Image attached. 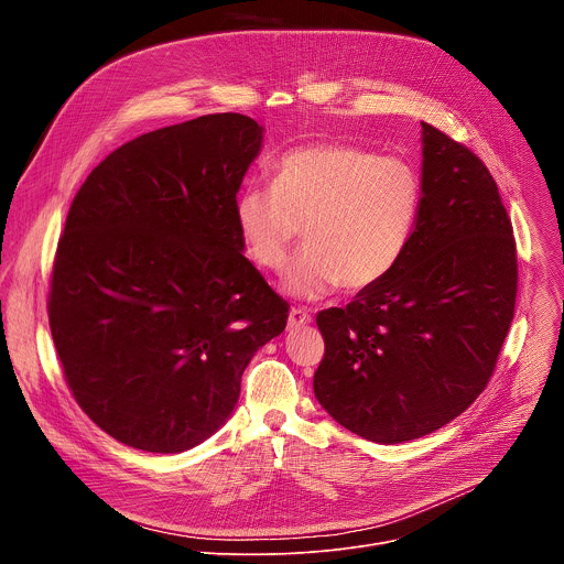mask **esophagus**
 Instances as JSON below:
<instances>
[{
  "instance_id": "esophagus-1",
  "label": "esophagus",
  "mask_w": 564,
  "mask_h": 564,
  "mask_svg": "<svg viewBox=\"0 0 564 564\" xmlns=\"http://www.w3.org/2000/svg\"><path fill=\"white\" fill-rule=\"evenodd\" d=\"M307 324H312V314L307 310H303V307H292L290 310V316H288V328L290 330H296V328L307 326Z\"/></svg>"
}]
</instances>
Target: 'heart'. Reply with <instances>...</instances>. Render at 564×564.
<instances>
[{
    "mask_svg": "<svg viewBox=\"0 0 564 564\" xmlns=\"http://www.w3.org/2000/svg\"><path fill=\"white\" fill-rule=\"evenodd\" d=\"M422 203V176L406 158L321 142L283 153L272 187H246L234 216L263 270L283 268L305 227L310 246L292 261L285 290L318 299L339 285L348 292L379 285L404 259Z\"/></svg>",
    "mask_w": 564,
    "mask_h": 564,
    "instance_id": "1",
    "label": "heart"
}]
</instances>
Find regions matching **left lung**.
Wrapping results in <instances>:
<instances>
[{
	"label": "left lung",
	"mask_w": 564,
	"mask_h": 564,
	"mask_svg": "<svg viewBox=\"0 0 564 564\" xmlns=\"http://www.w3.org/2000/svg\"><path fill=\"white\" fill-rule=\"evenodd\" d=\"M424 203L399 265L346 307L316 314L314 394L344 429L411 442L487 388L513 321L518 254L487 165L422 122Z\"/></svg>",
	"instance_id": "1"
}]
</instances>
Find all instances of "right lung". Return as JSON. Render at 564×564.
Instances as JSON below:
<instances>
[{
    "label": "right lung",
    "instance_id": "obj_1",
    "mask_svg": "<svg viewBox=\"0 0 564 564\" xmlns=\"http://www.w3.org/2000/svg\"><path fill=\"white\" fill-rule=\"evenodd\" d=\"M263 129L212 113L111 151L59 236L48 324L77 406L113 440L181 453L231 415L288 303L246 259L234 200Z\"/></svg>",
    "mask_w": 564,
    "mask_h": 564
}]
</instances>
